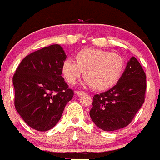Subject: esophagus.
<instances>
[{
	"instance_id": "1",
	"label": "esophagus",
	"mask_w": 160,
	"mask_h": 160,
	"mask_svg": "<svg viewBox=\"0 0 160 160\" xmlns=\"http://www.w3.org/2000/svg\"><path fill=\"white\" fill-rule=\"evenodd\" d=\"M76 94H77L78 96H81V95H84L85 92H82V91H77V92H76Z\"/></svg>"
}]
</instances>
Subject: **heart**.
<instances>
[{
  "label": "heart",
  "mask_w": 160,
  "mask_h": 160,
  "mask_svg": "<svg viewBox=\"0 0 160 160\" xmlns=\"http://www.w3.org/2000/svg\"><path fill=\"white\" fill-rule=\"evenodd\" d=\"M76 62L66 59L62 65V73L65 80L74 84L83 72L85 83L96 91L110 88L120 80L125 68L121 55L100 49L88 48L77 52Z\"/></svg>",
  "instance_id": "obj_1"
}]
</instances>
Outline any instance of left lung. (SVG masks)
I'll return each instance as SVG.
<instances>
[{"label": "left lung", "mask_w": 160, "mask_h": 160, "mask_svg": "<svg viewBox=\"0 0 160 160\" xmlns=\"http://www.w3.org/2000/svg\"><path fill=\"white\" fill-rule=\"evenodd\" d=\"M145 91V72L137 58L132 57L116 85L94 95L91 118L104 131L127 126L144 103Z\"/></svg>", "instance_id": "obj_1"}]
</instances>
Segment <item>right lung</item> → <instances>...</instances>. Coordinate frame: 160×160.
Here are the masks:
<instances>
[{"label":"right lung","instance_id":"right-lung-1","mask_svg":"<svg viewBox=\"0 0 160 160\" xmlns=\"http://www.w3.org/2000/svg\"><path fill=\"white\" fill-rule=\"evenodd\" d=\"M66 58L60 45L46 46L25 57L13 76L16 110L35 130L55 126L72 98L73 91L62 76Z\"/></svg>","mask_w":160,"mask_h":160}]
</instances>
